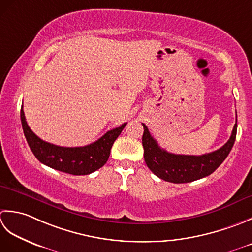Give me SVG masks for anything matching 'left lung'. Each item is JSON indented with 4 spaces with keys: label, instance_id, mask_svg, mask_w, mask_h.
I'll return each instance as SVG.
<instances>
[{
    "label": "left lung",
    "instance_id": "1",
    "mask_svg": "<svg viewBox=\"0 0 252 252\" xmlns=\"http://www.w3.org/2000/svg\"><path fill=\"white\" fill-rule=\"evenodd\" d=\"M143 126V157L151 172L165 182L174 184L190 183L209 176L217 169L232 150L237 133V120L232 135L223 147L202 156L174 155L164 150L150 135L148 127Z\"/></svg>",
    "mask_w": 252,
    "mask_h": 252
}]
</instances>
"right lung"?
Instances as JSON below:
<instances>
[{"instance_id": "right-lung-1", "label": "right lung", "mask_w": 252, "mask_h": 252, "mask_svg": "<svg viewBox=\"0 0 252 252\" xmlns=\"http://www.w3.org/2000/svg\"><path fill=\"white\" fill-rule=\"evenodd\" d=\"M20 120L26 140L34 157L44 165L71 175H88L103 166L110 157L113 143L126 126L124 123L120 127L109 130L100 139L88 146L68 148L55 146L40 139L26 122L23 105Z\"/></svg>"}]
</instances>
